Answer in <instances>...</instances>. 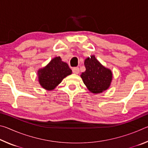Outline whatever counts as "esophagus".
Listing matches in <instances>:
<instances>
[{
  "label": "esophagus",
  "mask_w": 148,
  "mask_h": 148,
  "mask_svg": "<svg viewBox=\"0 0 148 148\" xmlns=\"http://www.w3.org/2000/svg\"><path fill=\"white\" fill-rule=\"evenodd\" d=\"M72 72L75 74H77L79 73V69L78 67H74V68L72 69Z\"/></svg>",
  "instance_id": "obj_1"
}]
</instances>
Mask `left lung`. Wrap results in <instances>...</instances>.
Masks as SVG:
<instances>
[{"label":"left lung","instance_id":"8db88e82","mask_svg":"<svg viewBox=\"0 0 148 148\" xmlns=\"http://www.w3.org/2000/svg\"><path fill=\"white\" fill-rule=\"evenodd\" d=\"M84 65L86 70L80 76L89 91L97 94L109 88L113 77L110 69L104 67L95 56L85 60Z\"/></svg>","mask_w":148,"mask_h":148}]
</instances>
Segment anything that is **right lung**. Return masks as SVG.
<instances>
[{
	"mask_svg": "<svg viewBox=\"0 0 148 148\" xmlns=\"http://www.w3.org/2000/svg\"><path fill=\"white\" fill-rule=\"evenodd\" d=\"M71 74L72 71L68 64L62 61L60 57H56L46 66L38 70V82L44 89L50 91L56 88L64 77Z\"/></svg>",
	"mask_w": 148,
	"mask_h": 148,
	"instance_id": "right-lung-1",
	"label": "right lung"
}]
</instances>
